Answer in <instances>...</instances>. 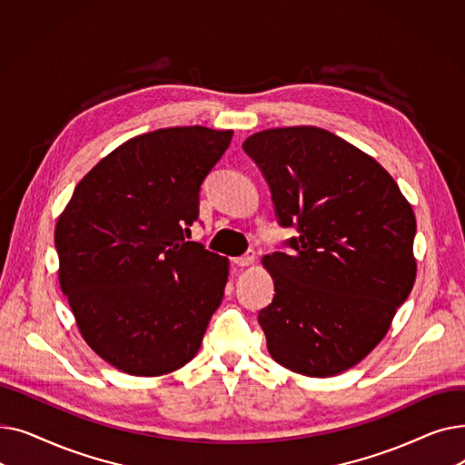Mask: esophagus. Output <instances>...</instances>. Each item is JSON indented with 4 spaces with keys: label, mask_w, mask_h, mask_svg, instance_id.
Segmentation results:
<instances>
[{
    "label": "esophagus",
    "mask_w": 465,
    "mask_h": 465,
    "mask_svg": "<svg viewBox=\"0 0 465 465\" xmlns=\"http://www.w3.org/2000/svg\"><path fill=\"white\" fill-rule=\"evenodd\" d=\"M233 263H235L237 267H247V265H252V263H254V252H247V254H242V256L233 258Z\"/></svg>",
    "instance_id": "esophagus-1"
}]
</instances>
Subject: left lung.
<instances>
[{
	"label": "left lung",
	"mask_w": 465,
	"mask_h": 465,
	"mask_svg": "<svg viewBox=\"0 0 465 465\" xmlns=\"http://www.w3.org/2000/svg\"><path fill=\"white\" fill-rule=\"evenodd\" d=\"M242 149L270 184L290 254H265L273 302L258 322L282 368L307 377L351 370L379 343L417 279V220L370 154L314 126L263 130Z\"/></svg>",
	"instance_id": "left-lung-1"
}]
</instances>
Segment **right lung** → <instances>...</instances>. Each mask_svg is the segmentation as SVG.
Instances as JSON below:
<instances>
[{"mask_svg":"<svg viewBox=\"0 0 465 465\" xmlns=\"http://www.w3.org/2000/svg\"><path fill=\"white\" fill-rule=\"evenodd\" d=\"M232 135L183 126L122 143L83 177L58 218L62 292L88 347L120 371L181 370L223 303L228 258L185 233Z\"/></svg>","mask_w":465,"mask_h":465,"instance_id":"right-lung-1","label":"right lung"}]
</instances>
